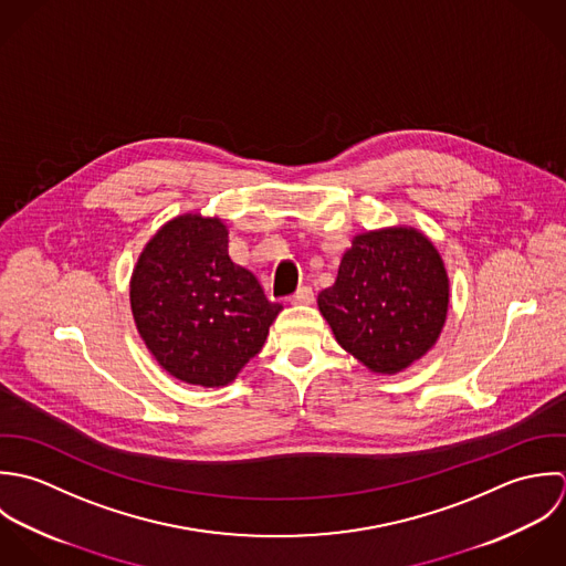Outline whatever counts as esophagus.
Masks as SVG:
<instances>
[{"mask_svg":"<svg viewBox=\"0 0 566 566\" xmlns=\"http://www.w3.org/2000/svg\"><path fill=\"white\" fill-rule=\"evenodd\" d=\"M313 300H315V293H313L311 286H302V289H297V291L289 297L291 304H313Z\"/></svg>","mask_w":566,"mask_h":566,"instance_id":"1","label":"esophagus"}]
</instances>
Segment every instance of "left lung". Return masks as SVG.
<instances>
[{"instance_id": "left-lung-1", "label": "left lung", "mask_w": 566, "mask_h": 566, "mask_svg": "<svg viewBox=\"0 0 566 566\" xmlns=\"http://www.w3.org/2000/svg\"><path fill=\"white\" fill-rule=\"evenodd\" d=\"M451 284L436 244L416 227L352 238L319 313L345 352L374 374H398L440 339Z\"/></svg>"}]
</instances>
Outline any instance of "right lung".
Returning <instances> with one entry per match:
<instances>
[{
  "mask_svg": "<svg viewBox=\"0 0 566 566\" xmlns=\"http://www.w3.org/2000/svg\"><path fill=\"white\" fill-rule=\"evenodd\" d=\"M130 311L155 360L177 380L226 387L253 358L282 306L229 258L219 217L170 219L142 249L130 275Z\"/></svg>",
  "mask_w": 566,
  "mask_h": 566,
  "instance_id": "add662e5",
  "label": "right lung"
}]
</instances>
